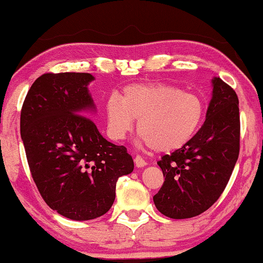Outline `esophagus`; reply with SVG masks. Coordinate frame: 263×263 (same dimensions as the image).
Returning <instances> with one entry per match:
<instances>
[{
	"label": "esophagus",
	"mask_w": 263,
	"mask_h": 263,
	"mask_svg": "<svg viewBox=\"0 0 263 263\" xmlns=\"http://www.w3.org/2000/svg\"><path fill=\"white\" fill-rule=\"evenodd\" d=\"M134 162H135V166L138 167V168H142V167L147 166V162L144 161V160L140 157V155H136L135 159H134Z\"/></svg>",
	"instance_id": "obj_1"
}]
</instances>
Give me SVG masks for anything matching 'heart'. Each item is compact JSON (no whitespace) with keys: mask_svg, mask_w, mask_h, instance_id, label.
<instances>
[{"mask_svg":"<svg viewBox=\"0 0 263 263\" xmlns=\"http://www.w3.org/2000/svg\"><path fill=\"white\" fill-rule=\"evenodd\" d=\"M108 134L123 140L138 120L142 142L159 153L185 147L196 135L205 115L204 101L196 93L163 83L132 84L121 91L120 98L105 101Z\"/></svg>","mask_w":263,"mask_h":263,"instance_id":"b5f03b06","label":"heart"}]
</instances>
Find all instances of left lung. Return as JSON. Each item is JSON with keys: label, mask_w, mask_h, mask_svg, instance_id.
Wrapping results in <instances>:
<instances>
[{"label": "left lung", "mask_w": 263, "mask_h": 263, "mask_svg": "<svg viewBox=\"0 0 263 263\" xmlns=\"http://www.w3.org/2000/svg\"><path fill=\"white\" fill-rule=\"evenodd\" d=\"M205 122L180 149L163 155L162 187L153 197L170 218H191L214 205L226 189L239 153L238 98L219 77L212 78Z\"/></svg>", "instance_id": "8db88e82"}]
</instances>
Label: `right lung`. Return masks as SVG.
Wrapping results in <instances>:
<instances>
[{"instance_id": "obj_1", "label": "right lung", "mask_w": 263, "mask_h": 263, "mask_svg": "<svg viewBox=\"0 0 263 263\" xmlns=\"http://www.w3.org/2000/svg\"><path fill=\"white\" fill-rule=\"evenodd\" d=\"M90 73H45L30 86L21 110V139L30 173L52 210L73 220L106 214L117 179L134 170L127 148L105 140L89 114L96 105Z\"/></svg>"}]
</instances>
